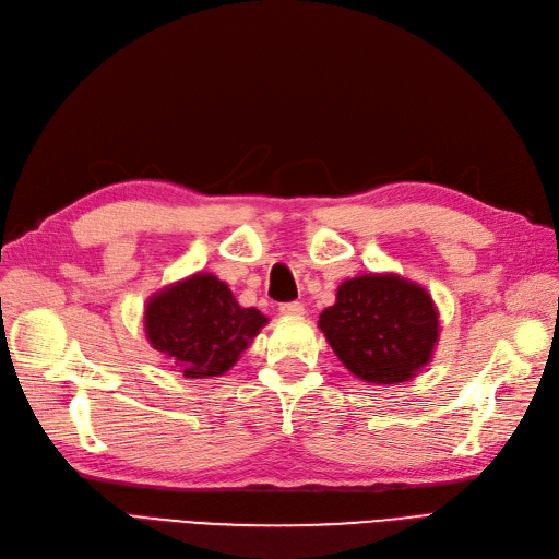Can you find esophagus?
<instances>
[{
    "label": "esophagus",
    "instance_id": "obj_1",
    "mask_svg": "<svg viewBox=\"0 0 559 559\" xmlns=\"http://www.w3.org/2000/svg\"><path fill=\"white\" fill-rule=\"evenodd\" d=\"M280 312L284 317H302L306 314V308H302V302H284V306H280Z\"/></svg>",
    "mask_w": 559,
    "mask_h": 559
}]
</instances>
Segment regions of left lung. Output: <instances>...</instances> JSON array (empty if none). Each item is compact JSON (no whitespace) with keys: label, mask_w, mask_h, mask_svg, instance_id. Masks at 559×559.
<instances>
[{"label":"left lung","mask_w":559,"mask_h":559,"mask_svg":"<svg viewBox=\"0 0 559 559\" xmlns=\"http://www.w3.org/2000/svg\"><path fill=\"white\" fill-rule=\"evenodd\" d=\"M319 331L354 378L399 384L433 359L441 319L431 294L399 273H366L341 282Z\"/></svg>","instance_id":"1"}]
</instances>
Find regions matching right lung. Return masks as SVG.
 <instances>
[{"mask_svg": "<svg viewBox=\"0 0 559 559\" xmlns=\"http://www.w3.org/2000/svg\"><path fill=\"white\" fill-rule=\"evenodd\" d=\"M267 324L257 308H242L224 280L193 273L148 296L144 333L148 345L191 380L222 378Z\"/></svg>", "mask_w": 559, "mask_h": 559, "instance_id": "obj_1", "label": "right lung"}]
</instances>
